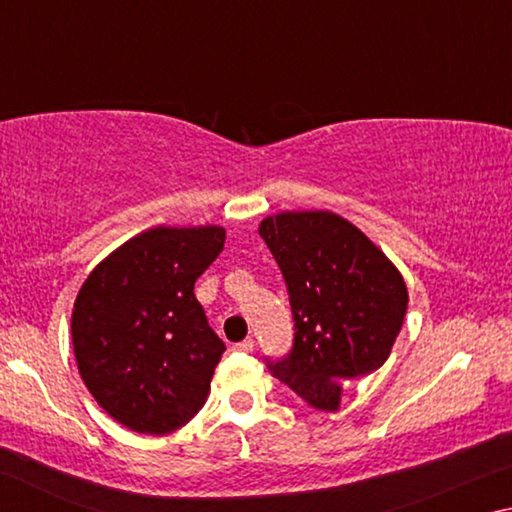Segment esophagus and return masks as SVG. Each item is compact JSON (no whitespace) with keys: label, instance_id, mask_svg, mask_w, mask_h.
I'll list each match as a JSON object with an SVG mask.
<instances>
[{"label":"esophagus","instance_id":"obj_1","mask_svg":"<svg viewBox=\"0 0 512 512\" xmlns=\"http://www.w3.org/2000/svg\"><path fill=\"white\" fill-rule=\"evenodd\" d=\"M253 348H255V341H253V339H244V341L235 343V350H237V352H244V354L253 352Z\"/></svg>","mask_w":512,"mask_h":512}]
</instances>
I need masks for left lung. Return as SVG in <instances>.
Segmentation results:
<instances>
[{"instance_id": "left-lung-1", "label": "left lung", "mask_w": 512, "mask_h": 512, "mask_svg": "<svg viewBox=\"0 0 512 512\" xmlns=\"http://www.w3.org/2000/svg\"><path fill=\"white\" fill-rule=\"evenodd\" d=\"M280 266L293 314V348L268 370L320 411H336L348 381L384 366L409 293L363 232L332 212H282L259 225Z\"/></svg>"}]
</instances>
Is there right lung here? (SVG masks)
Listing matches in <instances>:
<instances>
[{"mask_svg": "<svg viewBox=\"0 0 512 512\" xmlns=\"http://www.w3.org/2000/svg\"><path fill=\"white\" fill-rule=\"evenodd\" d=\"M225 230L153 228L126 241L83 282L72 311L79 372L108 415L164 436L201 409L225 345L194 282L223 250Z\"/></svg>", "mask_w": 512, "mask_h": 512, "instance_id": "right-lung-1", "label": "right lung"}]
</instances>
